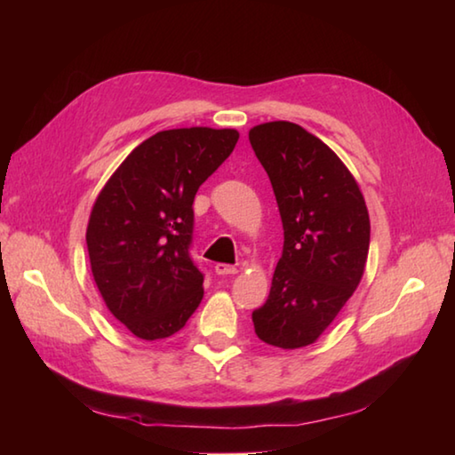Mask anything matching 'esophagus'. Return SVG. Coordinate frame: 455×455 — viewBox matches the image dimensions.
Segmentation results:
<instances>
[{"label": "esophagus", "mask_w": 455, "mask_h": 455, "mask_svg": "<svg viewBox=\"0 0 455 455\" xmlns=\"http://www.w3.org/2000/svg\"><path fill=\"white\" fill-rule=\"evenodd\" d=\"M214 273L217 275H236L238 268L233 267V265H225V263H219L217 267H214Z\"/></svg>", "instance_id": "obj_1"}]
</instances>
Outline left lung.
<instances>
[{"instance_id":"1","label":"left lung","mask_w":455,"mask_h":455,"mask_svg":"<svg viewBox=\"0 0 455 455\" xmlns=\"http://www.w3.org/2000/svg\"><path fill=\"white\" fill-rule=\"evenodd\" d=\"M249 140L279 204L284 244L255 333L279 349L317 341L365 273L367 204L355 176L317 136L292 122L252 126Z\"/></svg>"}]
</instances>
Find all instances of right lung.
Returning <instances> with one entry per match:
<instances>
[{
  "label": "right lung",
  "instance_id": "1",
  "mask_svg": "<svg viewBox=\"0 0 455 455\" xmlns=\"http://www.w3.org/2000/svg\"><path fill=\"white\" fill-rule=\"evenodd\" d=\"M235 128H174L128 154L92 206L86 243L104 303L130 333L158 341L180 331L203 301L192 263V203L235 150Z\"/></svg>",
  "mask_w": 455,
  "mask_h": 455
}]
</instances>
